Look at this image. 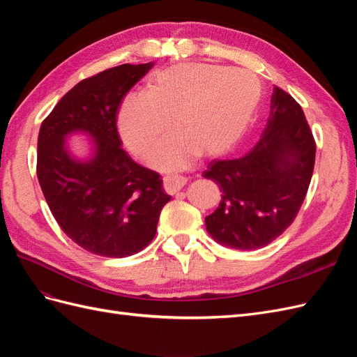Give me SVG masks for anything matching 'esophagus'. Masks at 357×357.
Returning a JSON list of instances; mask_svg holds the SVG:
<instances>
[{"label": "esophagus", "mask_w": 357, "mask_h": 357, "mask_svg": "<svg viewBox=\"0 0 357 357\" xmlns=\"http://www.w3.org/2000/svg\"><path fill=\"white\" fill-rule=\"evenodd\" d=\"M186 178L185 177H178V176H165L164 177V188L168 193H176L178 192L183 186L186 185Z\"/></svg>", "instance_id": "34e87169"}]
</instances>
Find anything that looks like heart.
I'll use <instances>...</instances> for the list:
<instances>
[{
	"mask_svg": "<svg viewBox=\"0 0 357 357\" xmlns=\"http://www.w3.org/2000/svg\"><path fill=\"white\" fill-rule=\"evenodd\" d=\"M261 98L253 74L207 63H181L156 73L146 93L128 96L119 113L125 144L162 171L186 168L199 153L219 156L245 134Z\"/></svg>",
	"mask_w": 357,
	"mask_h": 357,
	"instance_id": "b5f03b06",
	"label": "heart"
}]
</instances>
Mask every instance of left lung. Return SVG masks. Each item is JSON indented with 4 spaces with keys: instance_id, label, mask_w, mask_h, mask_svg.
Masks as SVG:
<instances>
[{
    "instance_id": "obj_1",
    "label": "left lung",
    "mask_w": 357,
    "mask_h": 357,
    "mask_svg": "<svg viewBox=\"0 0 357 357\" xmlns=\"http://www.w3.org/2000/svg\"><path fill=\"white\" fill-rule=\"evenodd\" d=\"M316 159V142L301 105L274 86L262 137L238 159L211 160L202 176L222 190L205 218L222 245L255 250L282 235L305 199Z\"/></svg>"
}]
</instances>
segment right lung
<instances>
[{"label":"right lung","mask_w":357,"mask_h":357,"mask_svg":"<svg viewBox=\"0 0 357 357\" xmlns=\"http://www.w3.org/2000/svg\"><path fill=\"white\" fill-rule=\"evenodd\" d=\"M153 62L123 63L84 79L43 121L37 177L61 229L84 250L105 257L142 252L155 238L159 214L171 199L158 172L138 165L121 147L117 110ZM73 132L94 139V156L74 160L65 147Z\"/></svg>","instance_id":"add662e5"}]
</instances>
